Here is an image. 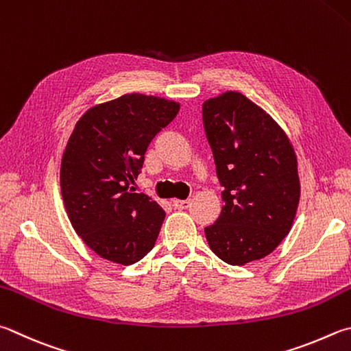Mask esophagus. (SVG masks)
I'll return each instance as SVG.
<instances>
[{"mask_svg": "<svg viewBox=\"0 0 351 351\" xmlns=\"http://www.w3.org/2000/svg\"><path fill=\"white\" fill-rule=\"evenodd\" d=\"M171 204H173V207L175 208H181V210H184V208H189L190 207V199H173L171 201Z\"/></svg>", "mask_w": 351, "mask_h": 351, "instance_id": "1", "label": "esophagus"}]
</instances>
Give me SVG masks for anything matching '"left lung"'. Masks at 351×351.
Here are the masks:
<instances>
[{
	"label": "left lung",
	"mask_w": 351,
	"mask_h": 351,
	"mask_svg": "<svg viewBox=\"0 0 351 351\" xmlns=\"http://www.w3.org/2000/svg\"><path fill=\"white\" fill-rule=\"evenodd\" d=\"M222 190L219 218L206 227L212 252L230 265L270 254L295 221L301 184L287 133L258 104L228 90L202 104Z\"/></svg>",
	"instance_id": "1"
}]
</instances>
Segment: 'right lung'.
<instances>
[{"mask_svg":"<svg viewBox=\"0 0 351 351\" xmlns=\"http://www.w3.org/2000/svg\"><path fill=\"white\" fill-rule=\"evenodd\" d=\"M178 112L175 101L127 93L75 124L61 159V195L70 224L98 256L130 265L154 248L165 212L132 186L152 139Z\"/></svg>","mask_w":351,"mask_h":351,"instance_id":"1","label":"right lung"}]
</instances>
